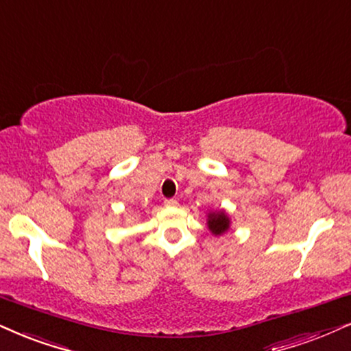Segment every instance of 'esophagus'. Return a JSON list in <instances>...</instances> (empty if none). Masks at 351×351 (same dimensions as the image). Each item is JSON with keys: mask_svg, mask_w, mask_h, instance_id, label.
<instances>
[{"mask_svg": "<svg viewBox=\"0 0 351 351\" xmlns=\"http://www.w3.org/2000/svg\"><path fill=\"white\" fill-rule=\"evenodd\" d=\"M177 205H179V202L174 200V198H167V200H164V206H167V208H176Z\"/></svg>", "mask_w": 351, "mask_h": 351, "instance_id": "34e87169", "label": "esophagus"}]
</instances>
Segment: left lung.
<instances>
[{
  "instance_id": "8db88e82",
  "label": "left lung",
  "mask_w": 351,
  "mask_h": 351,
  "mask_svg": "<svg viewBox=\"0 0 351 351\" xmlns=\"http://www.w3.org/2000/svg\"><path fill=\"white\" fill-rule=\"evenodd\" d=\"M206 226L213 236H223L231 228V218L226 210H211L206 215Z\"/></svg>"
}]
</instances>
